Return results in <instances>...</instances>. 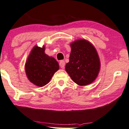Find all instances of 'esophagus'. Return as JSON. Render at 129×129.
Returning <instances> with one entry per match:
<instances>
[{
  "instance_id": "esophagus-1",
  "label": "esophagus",
  "mask_w": 129,
  "mask_h": 129,
  "mask_svg": "<svg viewBox=\"0 0 129 129\" xmlns=\"http://www.w3.org/2000/svg\"><path fill=\"white\" fill-rule=\"evenodd\" d=\"M65 64H66V63H65V61H63V60H62V61L59 62V66L61 68H64Z\"/></svg>"
}]
</instances>
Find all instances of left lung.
I'll return each instance as SVG.
<instances>
[{"label": "left lung", "instance_id": "8db88e82", "mask_svg": "<svg viewBox=\"0 0 129 129\" xmlns=\"http://www.w3.org/2000/svg\"><path fill=\"white\" fill-rule=\"evenodd\" d=\"M71 51L66 71L78 85L91 84L96 79L101 63L98 52L90 42L79 39L70 44Z\"/></svg>", "mask_w": 129, "mask_h": 129}]
</instances>
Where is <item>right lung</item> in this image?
I'll return each instance as SVG.
<instances>
[{
    "mask_svg": "<svg viewBox=\"0 0 129 129\" xmlns=\"http://www.w3.org/2000/svg\"><path fill=\"white\" fill-rule=\"evenodd\" d=\"M45 47L35 46L31 51L25 65L27 78L39 87L49 82L53 75L59 70V64L54 58L45 53Z\"/></svg>",
    "mask_w": 129,
    "mask_h": 129,
    "instance_id": "obj_1",
    "label": "right lung"
}]
</instances>
